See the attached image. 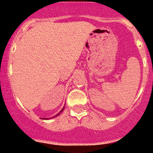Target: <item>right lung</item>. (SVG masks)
<instances>
[{
  "instance_id": "1",
  "label": "right lung",
  "mask_w": 153,
  "mask_h": 153,
  "mask_svg": "<svg viewBox=\"0 0 153 153\" xmlns=\"http://www.w3.org/2000/svg\"><path fill=\"white\" fill-rule=\"evenodd\" d=\"M64 108H65V106H64L63 108H62V109L61 110H60V111L59 112V113H58V114H57V115H55V116H53V117H51V118H53V117H57V116H58V115H60V114L61 113L62 111H63V110H64ZM51 118H49V119H51ZM42 119H43V120H48V118H42Z\"/></svg>"
}]
</instances>
